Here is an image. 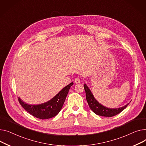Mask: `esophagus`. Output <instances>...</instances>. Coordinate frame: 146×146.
I'll use <instances>...</instances> for the list:
<instances>
[{
  "mask_svg": "<svg viewBox=\"0 0 146 146\" xmlns=\"http://www.w3.org/2000/svg\"><path fill=\"white\" fill-rule=\"evenodd\" d=\"M74 82L75 84H80V83H81V80L79 78H77L74 80Z\"/></svg>",
  "mask_w": 146,
  "mask_h": 146,
  "instance_id": "esophagus-1",
  "label": "esophagus"
}]
</instances>
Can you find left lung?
Listing matches in <instances>:
<instances>
[{
    "label": "left lung",
    "instance_id": "obj_1",
    "mask_svg": "<svg viewBox=\"0 0 146 146\" xmlns=\"http://www.w3.org/2000/svg\"><path fill=\"white\" fill-rule=\"evenodd\" d=\"M84 87L85 91V94H86V99L88 106L91 110L97 115L103 117H113L121 113L129 104V103H128L122 107L116 108H110L106 107L100 104L95 98L90 89L86 84H84Z\"/></svg>",
    "mask_w": 146,
    "mask_h": 146
}]
</instances>
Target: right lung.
Instances as JSON below:
<instances>
[{"label": "right lung", "mask_w": 146, "mask_h": 146, "mask_svg": "<svg viewBox=\"0 0 146 146\" xmlns=\"http://www.w3.org/2000/svg\"><path fill=\"white\" fill-rule=\"evenodd\" d=\"M73 84L74 83L71 82L66 85L54 97L44 103L31 105L25 103L19 97L18 100L22 107L33 116L42 119L50 118L56 116L62 109L67 94Z\"/></svg>", "instance_id": "add662e5"}]
</instances>
